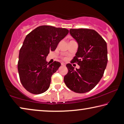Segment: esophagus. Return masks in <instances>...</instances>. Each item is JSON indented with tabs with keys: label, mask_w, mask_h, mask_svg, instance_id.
<instances>
[{
	"label": "esophagus",
	"mask_w": 124,
	"mask_h": 124,
	"mask_svg": "<svg viewBox=\"0 0 124 124\" xmlns=\"http://www.w3.org/2000/svg\"><path fill=\"white\" fill-rule=\"evenodd\" d=\"M61 65H62V66H66V63H63V62H62L61 63Z\"/></svg>",
	"instance_id": "1"
}]
</instances>
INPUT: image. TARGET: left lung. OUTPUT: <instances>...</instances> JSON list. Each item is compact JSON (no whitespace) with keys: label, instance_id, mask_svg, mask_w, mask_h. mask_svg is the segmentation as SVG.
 <instances>
[{"label":"left lung","instance_id":"obj_1","mask_svg":"<svg viewBox=\"0 0 124 124\" xmlns=\"http://www.w3.org/2000/svg\"><path fill=\"white\" fill-rule=\"evenodd\" d=\"M70 33L78 44V51L71 63H76L80 68L74 70L72 64H67L68 72L64 81L72 91L85 93L93 89L103 75L108 62L107 46L93 29H70Z\"/></svg>","mask_w":124,"mask_h":124}]
</instances>
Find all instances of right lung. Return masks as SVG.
I'll return each mask as SVG.
<instances>
[{
	"label": "right lung",
	"instance_id": "obj_1",
	"mask_svg": "<svg viewBox=\"0 0 124 124\" xmlns=\"http://www.w3.org/2000/svg\"><path fill=\"white\" fill-rule=\"evenodd\" d=\"M68 32L66 28L41 26L25 38L20 50L17 68L21 83L30 93L40 94L49 88L52 75L61 63L54 61L50 64L46 58Z\"/></svg>",
	"mask_w": 124,
	"mask_h": 124
}]
</instances>
